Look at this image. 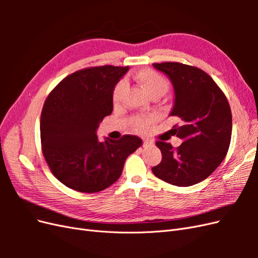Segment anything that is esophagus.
Listing matches in <instances>:
<instances>
[{
    "mask_svg": "<svg viewBox=\"0 0 258 258\" xmlns=\"http://www.w3.org/2000/svg\"><path fill=\"white\" fill-rule=\"evenodd\" d=\"M143 146H154V142L153 141H151V140H148V139H144L143 140Z\"/></svg>",
    "mask_w": 258,
    "mask_h": 258,
    "instance_id": "34e87169",
    "label": "esophagus"
}]
</instances>
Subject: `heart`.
Returning <instances> with one entry per match:
<instances>
[{
  "label": "heart",
  "instance_id": "obj_1",
  "mask_svg": "<svg viewBox=\"0 0 258 258\" xmlns=\"http://www.w3.org/2000/svg\"><path fill=\"white\" fill-rule=\"evenodd\" d=\"M134 77L143 86V88L152 98L155 96H163L170 87V84L166 77L152 69L138 70L137 72H135ZM124 87H126V83L123 81H119L114 86L112 92V99L114 103L120 101ZM148 123H150V120L140 116H137L132 119V126L138 132H145L148 128Z\"/></svg>",
  "mask_w": 258,
  "mask_h": 258
}]
</instances>
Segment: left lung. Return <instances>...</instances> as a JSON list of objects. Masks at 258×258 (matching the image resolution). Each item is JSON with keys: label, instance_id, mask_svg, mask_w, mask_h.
I'll use <instances>...</instances> for the list:
<instances>
[{"label": "left lung", "instance_id": "8db88e82", "mask_svg": "<svg viewBox=\"0 0 258 258\" xmlns=\"http://www.w3.org/2000/svg\"><path fill=\"white\" fill-rule=\"evenodd\" d=\"M153 66L173 85L174 104L170 116L178 117L181 124L172 130L184 142L176 148L167 142L156 143L162 159L152 171L167 183L191 186L213 173L228 152L232 130L230 106L221 88L202 70L179 62Z\"/></svg>", "mask_w": 258, "mask_h": 258}]
</instances>
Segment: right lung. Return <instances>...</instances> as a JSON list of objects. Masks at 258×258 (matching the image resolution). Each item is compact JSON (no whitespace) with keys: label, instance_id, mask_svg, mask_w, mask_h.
Segmentation results:
<instances>
[{"label":"right lung","instance_id":"add662e5","mask_svg":"<svg viewBox=\"0 0 258 258\" xmlns=\"http://www.w3.org/2000/svg\"><path fill=\"white\" fill-rule=\"evenodd\" d=\"M129 67L103 66L76 71L46 99L41 142L46 162L59 181L81 192H98L121 175L127 157L142 145L137 136L99 142L97 129L112 114L114 86Z\"/></svg>","mask_w":258,"mask_h":258}]
</instances>
